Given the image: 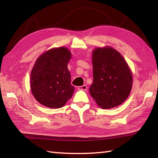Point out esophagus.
<instances>
[{"label":"esophagus","instance_id":"34e87169","mask_svg":"<svg viewBox=\"0 0 158 158\" xmlns=\"http://www.w3.org/2000/svg\"><path fill=\"white\" fill-rule=\"evenodd\" d=\"M77 89H78L79 90H83V91H86V90L88 89V87H87V85H83L81 86H79Z\"/></svg>","mask_w":158,"mask_h":158}]
</instances>
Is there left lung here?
<instances>
[{
  "label": "left lung",
  "instance_id": "obj_1",
  "mask_svg": "<svg viewBox=\"0 0 158 158\" xmlns=\"http://www.w3.org/2000/svg\"><path fill=\"white\" fill-rule=\"evenodd\" d=\"M94 80L89 93L102 109L120 105L128 97L132 87V74L122 54L111 47L93 50Z\"/></svg>",
  "mask_w": 158,
  "mask_h": 158
}]
</instances>
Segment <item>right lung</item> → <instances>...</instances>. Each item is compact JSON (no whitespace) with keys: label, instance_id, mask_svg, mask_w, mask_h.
<instances>
[{"label":"right lung","instance_id":"obj_1","mask_svg":"<svg viewBox=\"0 0 158 158\" xmlns=\"http://www.w3.org/2000/svg\"><path fill=\"white\" fill-rule=\"evenodd\" d=\"M72 58L64 47L55 48L40 56L31 74V89L37 101L47 107L61 108L71 98L75 87L68 63Z\"/></svg>","mask_w":158,"mask_h":158}]
</instances>
